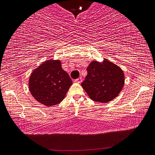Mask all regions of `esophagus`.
Masks as SVG:
<instances>
[{
	"mask_svg": "<svg viewBox=\"0 0 155 155\" xmlns=\"http://www.w3.org/2000/svg\"><path fill=\"white\" fill-rule=\"evenodd\" d=\"M75 82L76 83H81L82 82V78L80 77V78H77V79H76L75 80Z\"/></svg>",
	"mask_w": 155,
	"mask_h": 155,
	"instance_id": "34e87169",
	"label": "esophagus"
}]
</instances>
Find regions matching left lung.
<instances>
[{"mask_svg":"<svg viewBox=\"0 0 155 155\" xmlns=\"http://www.w3.org/2000/svg\"><path fill=\"white\" fill-rule=\"evenodd\" d=\"M87 74L81 86L91 99L105 104L115 99L125 83L124 71L104 58L101 63L93 61L87 68Z\"/></svg>","mask_w":155,"mask_h":155,"instance_id":"8db88e82","label":"left lung"}]
</instances>
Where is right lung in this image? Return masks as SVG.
Listing matches in <instances>:
<instances>
[{"label":"right lung","instance_id":"1","mask_svg":"<svg viewBox=\"0 0 155 155\" xmlns=\"http://www.w3.org/2000/svg\"><path fill=\"white\" fill-rule=\"evenodd\" d=\"M72 81L61 68L60 60L49 59L34 69L29 79V90L38 102L52 106L64 99Z\"/></svg>","mask_w":155,"mask_h":155}]
</instances>
